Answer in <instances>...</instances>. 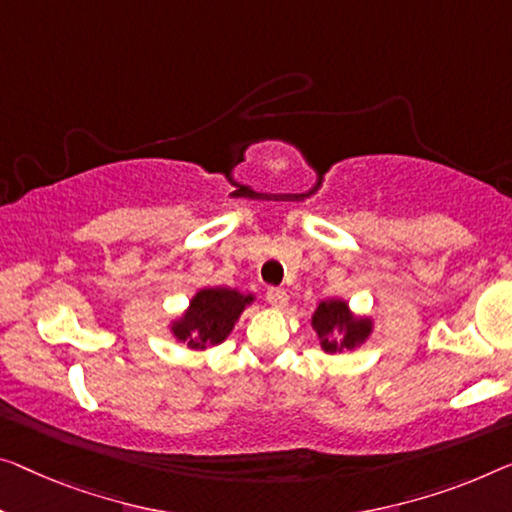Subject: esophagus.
Instances as JSON below:
<instances>
[{
    "label": "esophagus",
    "mask_w": 512,
    "mask_h": 512,
    "mask_svg": "<svg viewBox=\"0 0 512 512\" xmlns=\"http://www.w3.org/2000/svg\"><path fill=\"white\" fill-rule=\"evenodd\" d=\"M287 299H289V296H287L285 289H280V287L266 289V301H269V305H273V308H285Z\"/></svg>",
    "instance_id": "obj_1"
}]
</instances>
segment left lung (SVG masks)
Listing matches in <instances>:
<instances>
[{
  "mask_svg": "<svg viewBox=\"0 0 512 512\" xmlns=\"http://www.w3.org/2000/svg\"><path fill=\"white\" fill-rule=\"evenodd\" d=\"M312 329H315L324 352L335 354L342 352V349L363 345L372 333V319L356 317L349 310L347 301L329 299L317 305L315 315H312Z\"/></svg>",
  "mask_w": 512,
  "mask_h": 512,
  "instance_id": "left-lung-1",
  "label": "left lung"
}]
</instances>
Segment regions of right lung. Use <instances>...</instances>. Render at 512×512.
Masks as SVG:
<instances>
[{
	"label": "right lung",
	"instance_id": "1",
	"mask_svg": "<svg viewBox=\"0 0 512 512\" xmlns=\"http://www.w3.org/2000/svg\"><path fill=\"white\" fill-rule=\"evenodd\" d=\"M253 303V294L230 287H204L190 299L188 310L172 322V335L190 349L220 345L232 333L236 319Z\"/></svg>",
	"mask_w": 512,
	"mask_h": 512
}]
</instances>
